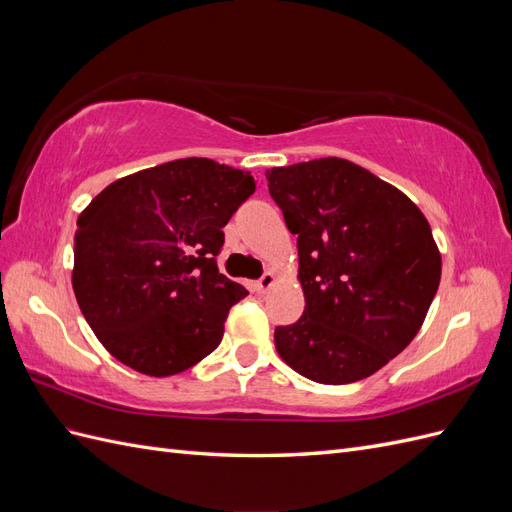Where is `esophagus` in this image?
<instances>
[{"label":"esophagus","mask_w":512,"mask_h":512,"mask_svg":"<svg viewBox=\"0 0 512 512\" xmlns=\"http://www.w3.org/2000/svg\"><path fill=\"white\" fill-rule=\"evenodd\" d=\"M275 282H277L275 275H273L271 271H267V273L262 275L260 280L256 282V290H258V292H267V290H271V288L275 286Z\"/></svg>","instance_id":"34e87169"}]
</instances>
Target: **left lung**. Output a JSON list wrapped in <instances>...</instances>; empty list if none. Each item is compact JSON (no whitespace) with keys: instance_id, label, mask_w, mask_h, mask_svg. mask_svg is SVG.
I'll return each mask as SVG.
<instances>
[{"instance_id":"8db88e82","label":"left lung","mask_w":512,"mask_h":512,"mask_svg":"<svg viewBox=\"0 0 512 512\" xmlns=\"http://www.w3.org/2000/svg\"><path fill=\"white\" fill-rule=\"evenodd\" d=\"M297 235L303 316L275 329L297 374L350 384L376 374L423 327L442 275L429 222L395 185L344 158L267 170Z\"/></svg>"}]
</instances>
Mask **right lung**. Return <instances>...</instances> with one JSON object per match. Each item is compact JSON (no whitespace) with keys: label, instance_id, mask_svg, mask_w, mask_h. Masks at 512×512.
<instances>
[{"label":"right lung","instance_id":"obj_1","mask_svg":"<svg viewBox=\"0 0 512 512\" xmlns=\"http://www.w3.org/2000/svg\"><path fill=\"white\" fill-rule=\"evenodd\" d=\"M254 190L245 170L183 158L117 179L81 211L72 288L117 361L164 378L218 348L247 290L215 256L222 228Z\"/></svg>","mask_w":512,"mask_h":512}]
</instances>
